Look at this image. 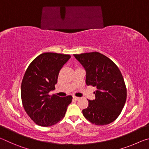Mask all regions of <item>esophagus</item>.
<instances>
[{"label": "esophagus", "mask_w": 149, "mask_h": 149, "mask_svg": "<svg viewBox=\"0 0 149 149\" xmlns=\"http://www.w3.org/2000/svg\"><path fill=\"white\" fill-rule=\"evenodd\" d=\"M73 99H74V100H79V99H80V98L79 97H75V96H74V97H73Z\"/></svg>", "instance_id": "34e87169"}]
</instances>
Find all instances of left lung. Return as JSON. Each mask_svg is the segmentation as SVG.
Segmentation results:
<instances>
[{
    "label": "left lung",
    "mask_w": 149,
    "mask_h": 149,
    "mask_svg": "<svg viewBox=\"0 0 149 149\" xmlns=\"http://www.w3.org/2000/svg\"><path fill=\"white\" fill-rule=\"evenodd\" d=\"M86 72L87 85L97 87L95 99L82 110L84 117L97 125L112 123L119 116L127 98V89L120 70L100 52L74 54Z\"/></svg>",
    "instance_id": "left-lung-1"
}]
</instances>
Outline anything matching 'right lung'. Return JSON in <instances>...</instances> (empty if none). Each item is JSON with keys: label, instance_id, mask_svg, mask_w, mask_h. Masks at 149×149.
<instances>
[{"label": "right lung", "instance_id": "right-lung-1", "mask_svg": "<svg viewBox=\"0 0 149 149\" xmlns=\"http://www.w3.org/2000/svg\"><path fill=\"white\" fill-rule=\"evenodd\" d=\"M71 56L45 52L39 55L27 68L21 85L24 110L36 124L48 127L64 118L72 97H60L49 93L54 90L59 72Z\"/></svg>", "mask_w": 149, "mask_h": 149}]
</instances>
